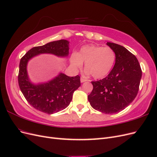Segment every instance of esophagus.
Listing matches in <instances>:
<instances>
[{"label":"esophagus","mask_w":157,"mask_h":157,"mask_svg":"<svg viewBox=\"0 0 157 157\" xmlns=\"http://www.w3.org/2000/svg\"><path fill=\"white\" fill-rule=\"evenodd\" d=\"M86 81H87L86 79H84L83 78H80V82H81L82 83L84 82H86Z\"/></svg>","instance_id":"34e87169"}]
</instances>
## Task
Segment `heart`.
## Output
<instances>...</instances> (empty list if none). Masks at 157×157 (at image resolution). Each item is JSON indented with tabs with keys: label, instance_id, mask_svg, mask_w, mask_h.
Returning a JSON list of instances; mask_svg holds the SVG:
<instances>
[{
	"label": "heart",
	"instance_id": "b5f03b06",
	"mask_svg": "<svg viewBox=\"0 0 157 157\" xmlns=\"http://www.w3.org/2000/svg\"><path fill=\"white\" fill-rule=\"evenodd\" d=\"M116 54L109 47L96 45H86L78 53L71 57V63L75 69H80L85 62V73L92 74L95 78H102L111 72L115 63Z\"/></svg>",
	"mask_w": 157,
	"mask_h": 157
}]
</instances>
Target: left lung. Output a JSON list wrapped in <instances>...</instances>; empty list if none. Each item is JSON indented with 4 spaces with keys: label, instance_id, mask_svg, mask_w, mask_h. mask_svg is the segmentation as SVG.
<instances>
[{
    "label": "left lung",
    "instance_id": "left-lung-1",
    "mask_svg": "<svg viewBox=\"0 0 157 157\" xmlns=\"http://www.w3.org/2000/svg\"><path fill=\"white\" fill-rule=\"evenodd\" d=\"M116 54L115 63L105 78L92 81L88 99L97 111L105 114L121 111L134 101L139 90L142 71L136 57L124 46L107 42Z\"/></svg>",
    "mask_w": 157,
    "mask_h": 157
}]
</instances>
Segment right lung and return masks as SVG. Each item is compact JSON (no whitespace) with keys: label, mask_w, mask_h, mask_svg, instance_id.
<instances>
[{"label":"right lung","mask_w":157,"mask_h":157,"mask_svg":"<svg viewBox=\"0 0 157 157\" xmlns=\"http://www.w3.org/2000/svg\"><path fill=\"white\" fill-rule=\"evenodd\" d=\"M69 42L61 39L36 46L22 57L20 63L18 83L26 100L36 110L47 114L58 113L67 107L72 100L73 92L80 86V77H69L59 73L48 82L33 83L27 73L28 62L42 54H52L60 58L69 56Z\"/></svg>","instance_id":"1"}]
</instances>
